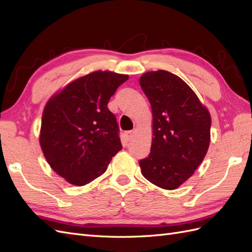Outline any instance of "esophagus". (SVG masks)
<instances>
[{
    "mask_svg": "<svg viewBox=\"0 0 252 252\" xmlns=\"http://www.w3.org/2000/svg\"><path fill=\"white\" fill-rule=\"evenodd\" d=\"M125 137L127 140H130V139L133 137V130H129L125 132Z\"/></svg>",
    "mask_w": 252,
    "mask_h": 252,
    "instance_id": "esophagus-1",
    "label": "esophagus"
}]
</instances>
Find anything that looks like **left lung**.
I'll return each instance as SVG.
<instances>
[{
  "label": "left lung",
  "mask_w": 252,
  "mask_h": 252,
  "mask_svg": "<svg viewBox=\"0 0 252 252\" xmlns=\"http://www.w3.org/2000/svg\"><path fill=\"white\" fill-rule=\"evenodd\" d=\"M140 86L153 115L151 152L139 161L143 177L165 189H176L202 163L210 143L211 117L192 88L176 74L144 73Z\"/></svg>",
  "instance_id": "left-lung-1"
}]
</instances>
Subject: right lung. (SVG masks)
Returning <instances> with one entry per match:
<instances>
[{
	"mask_svg": "<svg viewBox=\"0 0 252 252\" xmlns=\"http://www.w3.org/2000/svg\"><path fill=\"white\" fill-rule=\"evenodd\" d=\"M128 75L94 71L68 84L50 98L42 115L40 144L52 169L82 187L107 170L122 150L110 98Z\"/></svg>",
	"mask_w": 252,
	"mask_h": 252,
	"instance_id": "right-lung-1",
	"label": "right lung"
}]
</instances>
